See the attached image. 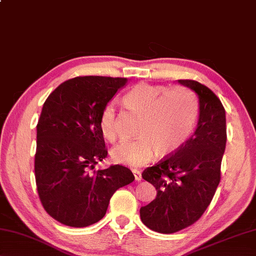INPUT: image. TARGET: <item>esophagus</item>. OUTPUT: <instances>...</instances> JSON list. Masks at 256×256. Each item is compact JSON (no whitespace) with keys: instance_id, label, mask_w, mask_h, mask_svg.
<instances>
[{"instance_id":"1","label":"esophagus","mask_w":256,"mask_h":256,"mask_svg":"<svg viewBox=\"0 0 256 256\" xmlns=\"http://www.w3.org/2000/svg\"><path fill=\"white\" fill-rule=\"evenodd\" d=\"M133 174H134V179H136V181H141L142 180V176H141V173L139 172V171H133Z\"/></svg>"}]
</instances>
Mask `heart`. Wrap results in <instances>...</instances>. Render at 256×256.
Returning a JSON list of instances; mask_svg holds the SVG:
<instances>
[{
	"label": "heart",
	"instance_id": "b5f03b06",
	"mask_svg": "<svg viewBox=\"0 0 256 256\" xmlns=\"http://www.w3.org/2000/svg\"><path fill=\"white\" fill-rule=\"evenodd\" d=\"M123 104L141 117L134 141L118 144L112 150L114 162L132 168H142L158 156L171 155L192 134L198 118L194 93L184 86L139 83L123 96ZM99 128L104 139H117L116 112L112 104L102 109Z\"/></svg>",
	"mask_w": 256,
	"mask_h": 256
}]
</instances>
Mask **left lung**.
<instances>
[{
	"mask_svg": "<svg viewBox=\"0 0 256 256\" xmlns=\"http://www.w3.org/2000/svg\"><path fill=\"white\" fill-rule=\"evenodd\" d=\"M178 82L197 94L200 116L196 131L180 149L142 172L157 194L140 208L141 221L160 234L194 224L208 208L220 184L226 142V110L220 99L196 80Z\"/></svg>",
	"mask_w": 256,
	"mask_h": 256,
	"instance_id": "8db88e82",
	"label": "left lung"
}]
</instances>
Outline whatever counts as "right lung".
I'll list each match as a JSON object with an SVG mask.
<instances>
[{
    "mask_svg": "<svg viewBox=\"0 0 256 256\" xmlns=\"http://www.w3.org/2000/svg\"><path fill=\"white\" fill-rule=\"evenodd\" d=\"M126 82L78 76L60 84L43 104L36 126V186L44 210L64 226L100 221L114 192L134 180L122 165L94 170L108 154L100 114Z\"/></svg>",
    "mask_w": 256,
    "mask_h": 256,
    "instance_id": "obj_1",
    "label": "right lung"
}]
</instances>
